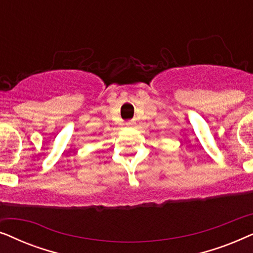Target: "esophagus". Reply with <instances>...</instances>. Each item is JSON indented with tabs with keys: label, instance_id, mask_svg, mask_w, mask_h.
<instances>
[{
	"label": "esophagus",
	"instance_id": "esophagus-1",
	"mask_svg": "<svg viewBox=\"0 0 253 253\" xmlns=\"http://www.w3.org/2000/svg\"><path fill=\"white\" fill-rule=\"evenodd\" d=\"M132 124H133L132 121H130V122H127V123H126V126H132Z\"/></svg>",
	"mask_w": 253,
	"mask_h": 253
}]
</instances>
